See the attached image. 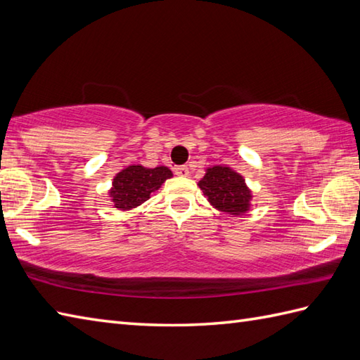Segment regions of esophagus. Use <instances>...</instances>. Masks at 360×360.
I'll use <instances>...</instances> for the list:
<instances>
[{"label": "esophagus", "instance_id": "1", "mask_svg": "<svg viewBox=\"0 0 360 360\" xmlns=\"http://www.w3.org/2000/svg\"><path fill=\"white\" fill-rule=\"evenodd\" d=\"M174 172L175 175H179V177H188L189 169L188 166H177V168H174Z\"/></svg>", "mask_w": 360, "mask_h": 360}]
</instances>
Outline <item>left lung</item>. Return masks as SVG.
Returning <instances> with one entry per match:
<instances>
[{
	"label": "left lung",
	"instance_id": "8db88e82",
	"mask_svg": "<svg viewBox=\"0 0 360 360\" xmlns=\"http://www.w3.org/2000/svg\"><path fill=\"white\" fill-rule=\"evenodd\" d=\"M200 189L215 209L229 215H243L250 210L252 191L241 174L229 166L215 165L206 168L205 177L198 181Z\"/></svg>",
	"mask_w": 360,
	"mask_h": 360
}]
</instances>
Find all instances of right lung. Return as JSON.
<instances>
[{"mask_svg": "<svg viewBox=\"0 0 360 360\" xmlns=\"http://www.w3.org/2000/svg\"><path fill=\"white\" fill-rule=\"evenodd\" d=\"M171 177L172 171L166 166L145 168L142 165H129L114 175L108 195L116 209L131 210L145 203Z\"/></svg>", "mask_w": 360, "mask_h": 360, "instance_id": "1", "label": "right lung"}]
</instances>
